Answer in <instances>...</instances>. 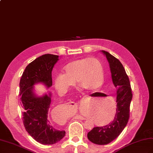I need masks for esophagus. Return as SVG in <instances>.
<instances>
[{"instance_id": "1", "label": "esophagus", "mask_w": 153, "mask_h": 153, "mask_svg": "<svg viewBox=\"0 0 153 153\" xmlns=\"http://www.w3.org/2000/svg\"><path fill=\"white\" fill-rule=\"evenodd\" d=\"M76 118L77 119V120H86L85 117H83L82 116H80V115H77L76 116Z\"/></svg>"}]
</instances>
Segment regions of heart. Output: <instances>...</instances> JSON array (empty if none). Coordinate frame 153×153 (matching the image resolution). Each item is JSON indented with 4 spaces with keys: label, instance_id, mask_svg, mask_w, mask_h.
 <instances>
[{
    "label": "heart",
    "instance_id": "obj_1",
    "mask_svg": "<svg viewBox=\"0 0 153 153\" xmlns=\"http://www.w3.org/2000/svg\"><path fill=\"white\" fill-rule=\"evenodd\" d=\"M103 79V70L101 62L95 58H83L66 65L64 67V74H59L55 77L54 86L61 94L67 91L76 81L84 89L95 90L101 87ZM101 113L102 117H108L111 112L109 108L105 107Z\"/></svg>",
    "mask_w": 153,
    "mask_h": 153
}]
</instances>
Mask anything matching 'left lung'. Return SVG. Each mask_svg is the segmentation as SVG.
Returning <instances> with one entry per match:
<instances>
[{"instance_id":"8db88e82","label":"left lung","mask_w":153,"mask_h":153,"mask_svg":"<svg viewBox=\"0 0 153 153\" xmlns=\"http://www.w3.org/2000/svg\"><path fill=\"white\" fill-rule=\"evenodd\" d=\"M110 66L113 84L117 88L116 112L112 122L103 127H94L88 132V139L97 145H107L121 134L128 123L132 97L130 81L125 68L117 58L101 50ZM103 96H106L102 94Z\"/></svg>"}]
</instances>
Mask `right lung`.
I'll return each mask as SVG.
<instances>
[{
	"label": "right lung",
	"instance_id": "obj_1",
	"mask_svg": "<svg viewBox=\"0 0 153 153\" xmlns=\"http://www.w3.org/2000/svg\"><path fill=\"white\" fill-rule=\"evenodd\" d=\"M58 60V56L49 53L37 57L26 66L19 83L24 126L35 140L43 145L57 143L66 133L54 128L49 120L51 93L37 96L33 91L37 83H43L47 88L52 85V71Z\"/></svg>",
	"mask_w": 153,
	"mask_h": 153
}]
</instances>
